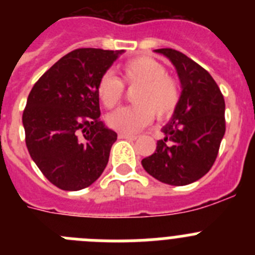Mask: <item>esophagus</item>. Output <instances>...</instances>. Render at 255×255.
Listing matches in <instances>:
<instances>
[{"mask_svg":"<svg viewBox=\"0 0 255 255\" xmlns=\"http://www.w3.org/2000/svg\"><path fill=\"white\" fill-rule=\"evenodd\" d=\"M119 138L120 139H130V140H135V139L138 138L136 135H131V134H125V132H120L119 134Z\"/></svg>","mask_w":255,"mask_h":255,"instance_id":"34e87169","label":"esophagus"}]
</instances>
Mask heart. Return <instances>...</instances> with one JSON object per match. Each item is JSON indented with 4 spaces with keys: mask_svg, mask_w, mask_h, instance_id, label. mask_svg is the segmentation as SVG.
I'll return each mask as SVG.
<instances>
[{
    "mask_svg": "<svg viewBox=\"0 0 255 255\" xmlns=\"http://www.w3.org/2000/svg\"><path fill=\"white\" fill-rule=\"evenodd\" d=\"M123 80L136 87L132 93L134 106L121 107L107 116L108 125L117 131L132 134L149 125L153 114L157 119H167L176 110L180 101L177 82L167 75L166 67L150 57H138L120 67ZM124 85L112 73L101 76L97 96L107 108H112L123 98Z\"/></svg>",
    "mask_w": 255,
    "mask_h": 255,
    "instance_id": "heart-1",
    "label": "heart"
}]
</instances>
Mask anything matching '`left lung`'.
I'll return each mask as SVG.
<instances>
[{"label":"left lung","instance_id":"8db88e82","mask_svg":"<svg viewBox=\"0 0 255 255\" xmlns=\"http://www.w3.org/2000/svg\"><path fill=\"white\" fill-rule=\"evenodd\" d=\"M176 69L181 94L171 120L161 129L152 155L141 161L158 181L184 186L203 177L216 161L225 135V100L209 73L181 52L154 49Z\"/></svg>","mask_w":255,"mask_h":255}]
</instances>
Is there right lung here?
Instances as JSON below:
<instances>
[{
    "label": "right lung",
    "mask_w": 255,
    "mask_h": 255,
    "mask_svg": "<svg viewBox=\"0 0 255 255\" xmlns=\"http://www.w3.org/2000/svg\"><path fill=\"white\" fill-rule=\"evenodd\" d=\"M124 52L75 49L47 70L29 93L22 114L29 154L62 190L91 186L107 166L117 134L101 121L97 84Z\"/></svg>",
    "instance_id": "add662e5"
}]
</instances>
